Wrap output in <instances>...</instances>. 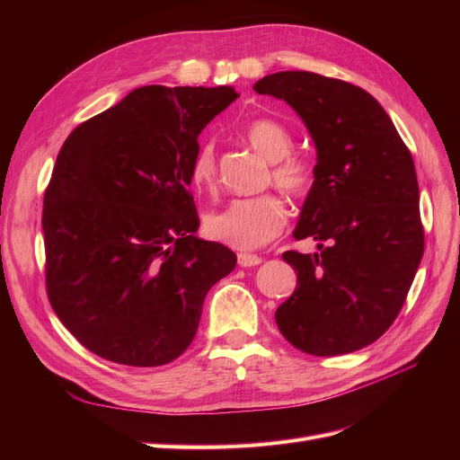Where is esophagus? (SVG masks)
Returning <instances> with one entry per match:
<instances>
[{
    "mask_svg": "<svg viewBox=\"0 0 460 460\" xmlns=\"http://www.w3.org/2000/svg\"><path fill=\"white\" fill-rule=\"evenodd\" d=\"M262 259L259 255H253V253H240L238 255V264L243 269L247 267H257V264H261Z\"/></svg>",
    "mask_w": 460,
    "mask_h": 460,
    "instance_id": "obj_1",
    "label": "esophagus"
}]
</instances>
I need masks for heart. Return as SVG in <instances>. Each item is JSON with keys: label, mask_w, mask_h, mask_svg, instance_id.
Returning <instances> with one entry per match:
<instances>
[{"label": "heart", "mask_w": 460, "mask_h": 460, "mask_svg": "<svg viewBox=\"0 0 460 460\" xmlns=\"http://www.w3.org/2000/svg\"><path fill=\"white\" fill-rule=\"evenodd\" d=\"M245 140L272 166L269 182L280 188L294 199L307 198L316 182V166L311 159L294 155V136L272 119H257L243 130ZM190 180L193 188L211 193L217 188V153L211 142L203 144L190 166ZM286 225V205L274 191L259 193L253 198H240L230 201L220 211L205 217V234L208 238L234 249L261 247Z\"/></svg>", "instance_id": "obj_1"}]
</instances>
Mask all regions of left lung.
<instances>
[{"label":"left lung","mask_w":460,"mask_h":460,"mask_svg":"<svg viewBox=\"0 0 460 460\" xmlns=\"http://www.w3.org/2000/svg\"><path fill=\"white\" fill-rule=\"evenodd\" d=\"M253 90L297 111L318 155L294 238H314L320 253L282 255L297 288L276 324L303 353L363 349L394 324L424 255L411 151L384 107L349 82L284 71Z\"/></svg>","instance_id":"8db88e82"}]
</instances>
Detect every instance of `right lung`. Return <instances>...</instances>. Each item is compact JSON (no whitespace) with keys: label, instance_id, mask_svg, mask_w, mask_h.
<instances>
[{"label":"right lung","instance_id":"obj_1","mask_svg":"<svg viewBox=\"0 0 460 460\" xmlns=\"http://www.w3.org/2000/svg\"><path fill=\"white\" fill-rule=\"evenodd\" d=\"M238 93L144 86L68 134L44 193L46 289L102 358L161 367L196 336L207 291L235 253L196 238L198 136Z\"/></svg>","mask_w":460,"mask_h":460}]
</instances>
